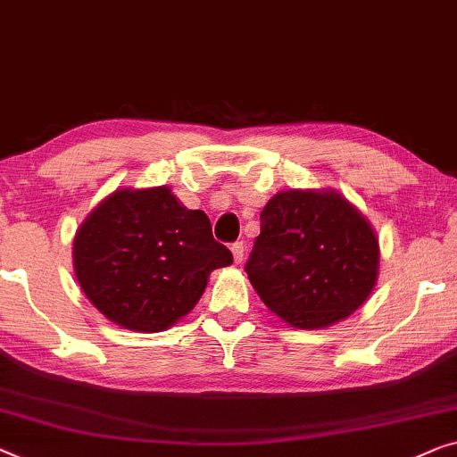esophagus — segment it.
<instances>
[{
    "mask_svg": "<svg viewBox=\"0 0 457 457\" xmlns=\"http://www.w3.org/2000/svg\"><path fill=\"white\" fill-rule=\"evenodd\" d=\"M230 251H233L235 263H241L245 260V245H243V241H237V243L230 245Z\"/></svg>",
    "mask_w": 457,
    "mask_h": 457,
    "instance_id": "34e87169",
    "label": "esophagus"
}]
</instances>
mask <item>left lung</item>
<instances>
[{"instance_id": "obj_1", "label": "left lung", "mask_w": 457, "mask_h": 457, "mask_svg": "<svg viewBox=\"0 0 457 457\" xmlns=\"http://www.w3.org/2000/svg\"><path fill=\"white\" fill-rule=\"evenodd\" d=\"M262 233L245 272L266 307L299 329L338 323L377 282L379 241L336 191L290 189L262 210Z\"/></svg>"}]
</instances>
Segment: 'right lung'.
Here are the masks:
<instances>
[{"instance_id":"add662e5","label":"right lung","mask_w":457,"mask_h":457,"mask_svg":"<svg viewBox=\"0 0 457 457\" xmlns=\"http://www.w3.org/2000/svg\"><path fill=\"white\" fill-rule=\"evenodd\" d=\"M233 263L210 218L169 187L117 189L92 210L74 239L84 295L117 326L162 332L200 301L208 276Z\"/></svg>"}]
</instances>
